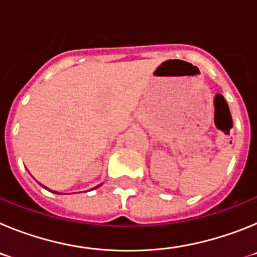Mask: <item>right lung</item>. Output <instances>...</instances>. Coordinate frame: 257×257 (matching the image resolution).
I'll return each instance as SVG.
<instances>
[{"label": "right lung", "mask_w": 257, "mask_h": 257, "mask_svg": "<svg viewBox=\"0 0 257 257\" xmlns=\"http://www.w3.org/2000/svg\"><path fill=\"white\" fill-rule=\"evenodd\" d=\"M100 185H101V184H100ZM100 185H97V187H95L94 189H96V188H99V187H100ZM45 188H46V187H45ZM46 189H47V188H46ZM49 190H50V189H49ZM50 192H52V193H56V194H60V193H58V192H54V190H50Z\"/></svg>", "instance_id": "add662e5"}]
</instances>
